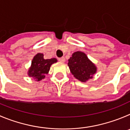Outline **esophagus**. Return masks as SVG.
Segmentation results:
<instances>
[{"instance_id": "esophagus-1", "label": "esophagus", "mask_w": 130, "mask_h": 130, "mask_svg": "<svg viewBox=\"0 0 130 130\" xmlns=\"http://www.w3.org/2000/svg\"><path fill=\"white\" fill-rule=\"evenodd\" d=\"M58 60H59L60 62H64L66 60H65V58H64V57H61V58H58Z\"/></svg>"}]
</instances>
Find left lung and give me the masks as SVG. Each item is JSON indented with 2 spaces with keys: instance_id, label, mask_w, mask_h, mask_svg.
Wrapping results in <instances>:
<instances>
[{
  "instance_id": "left-lung-1",
  "label": "left lung",
  "mask_w": 130,
  "mask_h": 130,
  "mask_svg": "<svg viewBox=\"0 0 130 130\" xmlns=\"http://www.w3.org/2000/svg\"><path fill=\"white\" fill-rule=\"evenodd\" d=\"M69 68L71 73L81 82H85L96 72L95 65L88 59L86 54L81 51L73 53L68 60Z\"/></svg>"
}]
</instances>
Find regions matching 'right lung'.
I'll return each instance as SVG.
<instances>
[{"mask_svg":"<svg viewBox=\"0 0 130 130\" xmlns=\"http://www.w3.org/2000/svg\"><path fill=\"white\" fill-rule=\"evenodd\" d=\"M57 62L56 58L44 59L43 54L38 53L32 61V65L28 70V75L34 77L36 81H40L47 74L51 64Z\"/></svg>","mask_w":130,"mask_h":130,"instance_id":"obj_1","label":"right lung"}]
</instances>
